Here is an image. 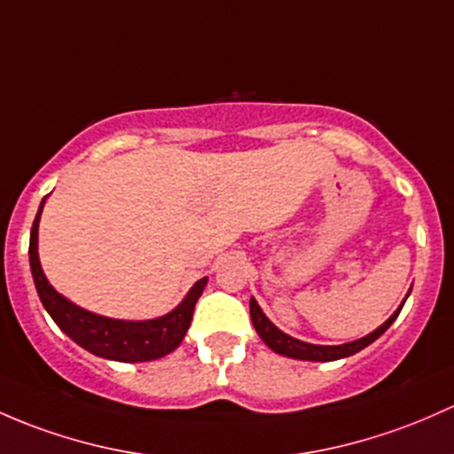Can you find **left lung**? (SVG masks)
I'll list each match as a JSON object with an SVG mask.
<instances>
[{
  "mask_svg": "<svg viewBox=\"0 0 454 454\" xmlns=\"http://www.w3.org/2000/svg\"><path fill=\"white\" fill-rule=\"evenodd\" d=\"M403 304H400L387 322L380 324L374 333H370V335L361 337V340H356V341L341 343V346H315V343L294 340V337H289L287 333H283L280 328H276L274 324L265 317V313L261 311V307L256 304L254 298H250V317H252V324H254V328H256V333H259L261 340H263L267 346L271 348V350L278 352V355L291 356V359H300V361H337V359H346V356H350V355H356V352L364 350L365 346H370L372 341L379 340V337L391 326V324H394V319L398 317Z\"/></svg>",
  "mask_w": 454,
  "mask_h": 454,
  "instance_id": "left-lung-1",
  "label": "left lung"
}]
</instances>
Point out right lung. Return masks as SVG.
Returning <instances> with one entry per match:
<instances>
[{
	"label": "right lung",
	"instance_id": "obj_1",
	"mask_svg": "<svg viewBox=\"0 0 454 454\" xmlns=\"http://www.w3.org/2000/svg\"><path fill=\"white\" fill-rule=\"evenodd\" d=\"M43 204H45V198L38 207L30 232V270L38 298H41L45 311L51 315V319L59 324L60 331L69 335L78 346H82L84 350H89L90 355L121 361V364L154 361L174 352L187 335L195 302L202 295L208 278H200L184 295L183 302L163 317L126 322V319H113L90 313L87 309L69 302L65 295H60L43 274L41 261H38V219H41Z\"/></svg>",
	"mask_w": 454,
	"mask_h": 454
}]
</instances>
